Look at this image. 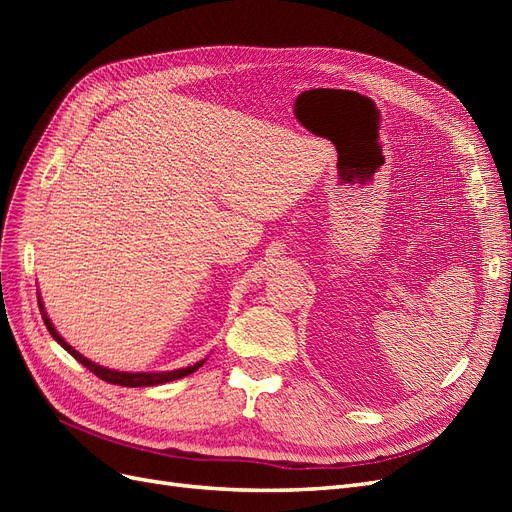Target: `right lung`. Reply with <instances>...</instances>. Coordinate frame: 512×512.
<instances>
[{"label":"right lung","mask_w":512,"mask_h":512,"mask_svg":"<svg viewBox=\"0 0 512 512\" xmlns=\"http://www.w3.org/2000/svg\"><path fill=\"white\" fill-rule=\"evenodd\" d=\"M38 305H40V314H42V320H44V324H46V329H49V333L53 335L55 342H57L61 348H64L66 352H70V354L74 356V359L79 361L81 365H85L89 371H94V374H96L98 378H102L104 382L119 384V386H156V384L179 380V378H183V376H190V374H194V371H196L198 367H203L205 361H207V359H203V361H198V363H194V365H190V367H181V369H173V371H117V369H108V367H102V365H98V363H94V361H89L87 356H83L81 352H76V350L66 342V339L57 333V329L53 327V322H51L49 314H46L44 303H42L40 297H38Z\"/></svg>","instance_id":"obj_1"}]
</instances>
